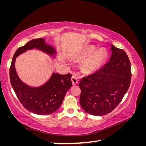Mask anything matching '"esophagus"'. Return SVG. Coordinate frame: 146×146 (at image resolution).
Returning <instances> with one entry per match:
<instances>
[{
    "label": "esophagus",
    "instance_id": "obj_1",
    "mask_svg": "<svg viewBox=\"0 0 146 146\" xmlns=\"http://www.w3.org/2000/svg\"><path fill=\"white\" fill-rule=\"evenodd\" d=\"M71 81H72L73 85H76L78 83V78H76V76H72V78H71Z\"/></svg>",
    "mask_w": 146,
    "mask_h": 146
}]
</instances>
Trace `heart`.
Returning <instances> with one entry per match:
<instances>
[{"label":"heart","mask_w":146,"mask_h":146,"mask_svg":"<svg viewBox=\"0 0 146 146\" xmlns=\"http://www.w3.org/2000/svg\"><path fill=\"white\" fill-rule=\"evenodd\" d=\"M95 47L91 46L86 48L80 54V58L81 59H84L93 55L84 64V67L86 71H92L97 70L102 65L105 60V53L102 50H98L95 53Z\"/></svg>","instance_id":"heart-1"}]
</instances>
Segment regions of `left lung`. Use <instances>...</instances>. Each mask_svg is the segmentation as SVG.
<instances>
[{
  "instance_id": "obj_1",
  "label": "left lung",
  "mask_w": 146,
  "mask_h": 146,
  "mask_svg": "<svg viewBox=\"0 0 146 146\" xmlns=\"http://www.w3.org/2000/svg\"><path fill=\"white\" fill-rule=\"evenodd\" d=\"M111 56L102 68L79 82L80 106L95 116L107 115L117 107L129 88L131 68L123 49L111 44Z\"/></svg>"
}]
</instances>
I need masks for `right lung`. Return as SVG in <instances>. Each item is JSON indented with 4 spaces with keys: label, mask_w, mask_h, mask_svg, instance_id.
<instances>
[{
    "label": "right lung",
    "mask_w": 146,
    "mask_h": 146,
    "mask_svg": "<svg viewBox=\"0 0 146 146\" xmlns=\"http://www.w3.org/2000/svg\"><path fill=\"white\" fill-rule=\"evenodd\" d=\"M36 48L49 55L55 54L52 46L45 43L44 38H36L20 47L15 53L9 69V78L12 88L17 98L27 110L40 115H49L56 111L62 104L68 90L72 86V75H60L53 73L45 84L38 88H32L22 82L15 68V59L26 50Z\"/></svg>",
    "instance_id": "right-lung-1"
}]
</instances>
